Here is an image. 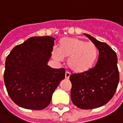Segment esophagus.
Here are the masks:
<instances>
[{"label": "esophagus", "instance_id": "1", "mask_svg": "<svg viewBox=\"0 0 123 123\" xmlns=\"http://www.w3.org/2000/svg\"><path fill=\"white\" fill-rule=\"evenodd\" d=\"M70 77V72H66V73H65V78L66 79H68Z\"/></svg>", "mask_w": 123, "mask_h": 123}]
</instances>
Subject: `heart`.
Returning <instances> with one entry per match:
<instances>
[{
	"instance_id": "heart-1",
	"label": "heart",
	"mask_w": 123,
	"mask_h": 123,
	"mask_svg": "<svg viewBox=\"0 0 123 123\" xmlns=\"http://www.w3.org/2000/svg\"><path fill=\"white\" fill-rule=\"evenodd\" d=\"M97 47L92 43L76 37H65L59 43L58 53L53 52L56 60L68 59L70 69L76 73H84L92 68L98 57Z\"/></svg>"
}]
</instances>
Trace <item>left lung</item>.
<instances>
[{
	"label": "left lung",
	"mask_w": 123,
	"mask_h": 123,
	"mask_svg": "<svg viewBox=\"0 0 123 123\" xmlns=\"http://www.w3.org/2000/svg\"><path fill=\"white\" fill-rule=\"evenodd\" d=\"M99 50L97 63L88 72L70 76L72 103L82 109H92L105 105L116 92L119 82L117 54L107 43L84 34Z\"/></svg>",
	"instance_id": "8db88e82"
}]
</instances>
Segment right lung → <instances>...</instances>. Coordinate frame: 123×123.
Masks as SVG:
<instances>
[{
    "label": "right lung",
    "mask_w": 123,
    "mask_h": 123,
    "mask_svg": "<svg viewBox=\"0 0 123 123\" xmlns=\"http://www.w3.org/2000/svg\"><path fill=\"white\" fill-rule=\"evenodd\" d=\"M55 38L32 37L15 46L5 62L4 81L10 98L23 108L41 110L51 102L54 91L65 78L64 68H52Z\"/></svg>",
    "instance_id": "add662e5"
}]
</instances>
